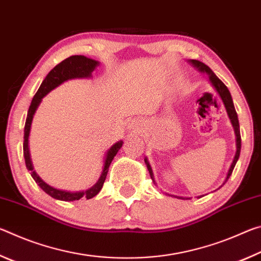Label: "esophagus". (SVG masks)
<instances>
[{
  "mask_svg": "<svg viewBox=\"0 0 261 261\" xmlns=\"http://www.w3.org/2000/svg\"><path fill=\"white\" fill-rule=\"evenodd\" d=\"M130 129H139V122H137V121H134L130 124Z\"/></svg>",
  "mask_w": 261,
  "mask_h": 261,
  "instance_id": "obj_1",
  "label": "esophagus"
}]
</instances>
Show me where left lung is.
<instances>
[{
	"mask_svg": "<svg viewBox=\"0 0 261 261\" xmlns=\"http://www.w3.org/2000/svg\"><path fill=\"white\" fill-rule=\"evenodd\" d=\"M189 63H191L194 68H196L198 71L202 72V73H206L207 76H208V81L212 84V86L215 88V91L218 92V94L220 95L221 100H222V102L224 105V107H226L227 110V114H228V117L229 120L231 122V125L233 127V132H235V137H236V153H235V156H233V160L231 162L230 167H229L228 169V173L226 176V179L223 180V183L221 187H219L216 190H219L220 188H222L224 184L227 183V180L230 177V175L232 173L233 168H235L236 163L238 161V158H240V154H241V132H240V123H238V117H237V113L235 110V107H233V102H232V98H231V94L230 92H229L228 87L224 85V84L220 81V79L216 77V74L212 71V70L207 67L206 64L202 63L200 61H197V60H189ZM145 163H146L147 166V169H148V173L151 175V178L153 180L154 184L155 183V180H154V175H153V170H152V167L149 165V162L147 160V158L144 159ZM175 198H178V199H190V198H185V197H179V196H173ZM201 197V196H200ZM198 197V198H200Z\"/></svg>",
	"mask_w": 261,
	"mask_h": 261,
	"instance_id": "obj_1",
	"label": "left lung"
}]
</instances>
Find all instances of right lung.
Returning <instances> with one entry per match:
<instances>
[{
    "mask_svg": "<svg viewBox=\"0 0 261 261\" xmlns=\"http://www.w3.org/2000/svg\"><path fill=\"white\" fill-rule=\"evenodd\" d=\"M99 64H100L99 61L88 59V57L83 56V55H73V56L68 57V59H65L64 61H62L61 63L57 64L54 69H51L49 73L46 76V78L43 79V82L41 83V85L39 87L37 93H35L34 98L32 99V102H31V106L29 108L28 117H26L25 127H24L23 149H24L25 165H26V168H28V170L31 171V176H32L33 179L37 182L39 187H40L47 194H49L50 197L55 198L57 200L73 201V200H79L83 197L86 198V199H91V198L95 197L96 194L100 192V190L102 189L105 179L107 177L110 163H112L113 159L115 158V155H116L117 152L121 149L123 145V140L116 141V143L109 147V149L105 155L102 171H101L100 177L98 180H96V183L93 185V187L85 190V191H76V192L56 189L54 187H51V185L47 184L45 180H43L40 176L37 174V171H35L33 168L32 160H31V154H30V148H29V137H30L31 125H32L34 114L37 112L39 106H40L42 99L45 98L50 91L54 90V88H56L57 86H60L61 84H63L64 82L70 81V79L92 78V72L99 67Z\"/></svg>",
    "mask_w": 261,
    "mask_h": 261,
    "instance_id": "add662e5",
    "label": "right lung"
}]
</instances>
